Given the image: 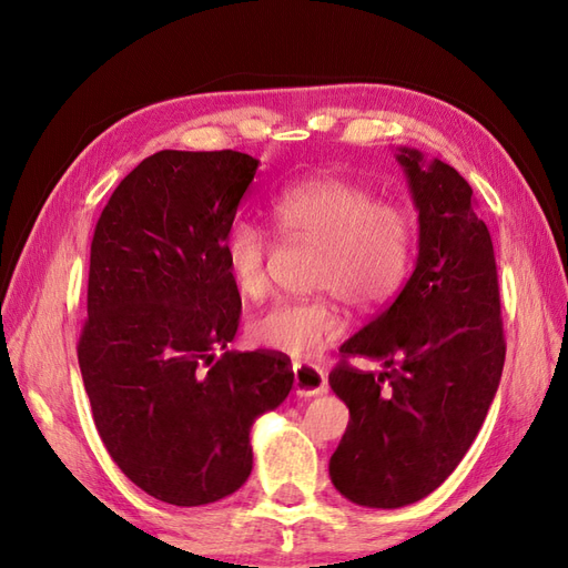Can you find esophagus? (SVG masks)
<instances>
[{
    "label": "esophagus",
    "instance_id": "1",
    "mask_svg": "<svg viewBox=\"0 0 568 568\" xmlns=\"http://www.w3.org/2000/svg\"><path fill=\"white\" fill-rule=\"evenodd\" d=\"M294 388H296V395H305V398L324 393L326 379H324L322 369L311 363H296L294 365Z\"/></svg>",
    "mask_w": 568,
    "mask_h": 568
}]
</instances>
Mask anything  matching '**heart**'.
I'll use <instances>...</instances> for the list:
<instances>
[{"mask_svg": "<svg viewBox=\"0 0 568 568\" xmlns=\"http://www.w3.org/2000/svg\"><path fill=\"white\" fill-rule=\"evenodd\" d=\"M272 217L286 236L322 248L313 277L317 291L355 311H376L403 288L415 255V227L398 203L351 180L315 178L274 196ZM270 251V236L255 220L232 222L225 261L242 296L261 298L267 291ZM341 332L343 320L329 298L280 301L248 324L255 346L296 359L320 353Z\"/></svg>", "mask_w": 568, "mask_h": 568, "instance_id": "heart-1", "label": "heart"}]
</instances>
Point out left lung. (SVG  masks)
<instances>
[{
    "mask_svg": "<svg viewBox=\"0 0 568 568\" xmlns=\"http://www.w3.org/2000/svg\"><path fill=\"white\" fill-rule=\"evenodd\" d=\"M419 211V255L384 313L341 346L329 384L351 422L329 459L351 503L395 509L422 500L467 455L500 386L505 332L490 232L455 168L400 149ZM351 356L382 358L379 375Z\"/></svg>",
    "mask_w": 568,
    "mask_h": 568,
    "instance_id": "8db88e82",
    "label": "left lung"
}]
</instances>
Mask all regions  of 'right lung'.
<instances>
[{
    "label": "right lung",
    "mask_w": 568,
    "mask_h": 568,
    "mask_svg": "<svg viewBox=\"0 0 568 568\" xmlns=\"http://www.w3.org/2000/svg\"><path fill=\"white\" fill-rule=\"evenodd\" d=\"M255 170L232 149L159 151L115 186L94 227L84 390L120 471L168 505L242 488L251 426L294 384L286 355L227 351L242 296L225 236Z\"/></svg>",
    "instance_id": "obj_1"
}]
</instances>
